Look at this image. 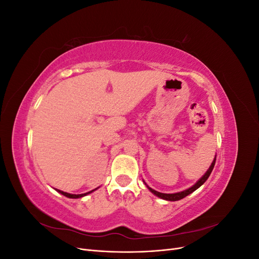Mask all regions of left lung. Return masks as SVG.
I'll use <instances>...</instances> for the list:
<instances>
[{
  "mask_svg": "<svg viewBox=\"0 0 259 259\" xmlns=\"http://www.w3.org/2000/svg\"><path fill=\"white\" fill-rule=\"evenodd\" d=\"M215 162H216V158L214 159L213 162H211V165H210L209 168L207 169L205 175L203 176L200 180H198L197 184L193 185L191 188H189V189H187V190H185V191L177 192V193H161V192H158V191H155V190L151 189V188H149L148 186H147V187H148L149 190H150L153 194L156 195V197H159V198H161V199H163V200H166V201H178V200H182V199H184L185 197H187V195H189L190 193H192L193 191L197 190L199 187H201L203 184H204V183L206 182L207 178L209 177V175H210V173H211V170H213V168H214Z\"/></svg>",
  "mask_w": 259,
  "mask_h": 259,
  "instance_id": "obj_1",
  "label": "left lung"
}]
</instances>
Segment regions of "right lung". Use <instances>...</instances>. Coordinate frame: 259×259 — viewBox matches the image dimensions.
<instances>
[{"label": "right lung", "instance_id": "obj_1", "mask_svg": "<svg viewBox=\"0 0 259 259\" xmlns=\"http://www.w3.org/2000/svg\"><path fill=\"white\" fill-rule=\"evenodd\" d=\"M57 191H58L59 193H61V194H64V195H65V197H67V198H71V199H77V198H82V197H84V195H86V194H89V193L93 192L94 190H92V191H90V192H86V193H83V194H71V193H68V192H64V191H61V190H58V189H57Z\"/></svg>", "mask_w": 259, "mask_h": 259}]
</instances>
